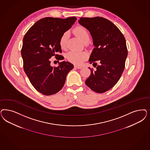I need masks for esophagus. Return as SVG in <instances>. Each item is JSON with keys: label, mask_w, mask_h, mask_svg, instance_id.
Wrapping results in <instances>:
<instances>
[{"label": "esophagus", "mask_w": 150, "mask_h": 150, "mask_svg": "<svg viewBox=\"0 0 150 150\" xmlns=\"http://www.w3.org/2000/svg\"><path fill=\"white\" fill-rule=\"evenodd\" d=\"M74 67L76 68H77V69H81L82 67H81V66H77V65H74Z\"/></svg>", "instance_id": "obj_1"}]
</instances>
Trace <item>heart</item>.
I'll use <instances>...</instances> for the list:
<instances>
[{"instance_id": "b5f03b06", "label": "heart", "mask_w": 150, "mask_h": 150, "mask_svg": "<svg viewBox=\"0 0 150 150\" xmlns=\"http://www.w3.org/2000/svg\"><path fill=\"white\" fill-rule=\"evenodd\" d=\"M74 32L78 37L84 43H87L90 40V34L86 28L83 26H78L74 29ZM68 33H64L61 36L59 43L61 47L65 49L67 47ZM87 54L85 52L70 51L66 54V58L71 62L77 65H81L86 59Z\"/></svg>"}]
</instances>
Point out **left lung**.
Instances as JSON below:
<instances>
[{"label": "left lung", "mask_w": 150, "mask_h": 150, "mask_svg": "<svg viewBox=\"0 0 150 150\" xmlns=\"http://www.w3.org/2000/svg\"><path fill=\"white\" fill-rule=\"evenodd\" d=\"M79 23L90 32L95 47L89 59L93 68L86 84L92 91L103 93L119 81L127 56L125 39L116 25L102 17L81 18Z\"/></svg>", "instance_id": "8db88e82"}]
</instances>
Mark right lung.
<instances>
[{"label": "right lung", "instance_id": "add662e5", "mask_svg": "<svg viewBox=\"0 0 150 150\" xmlns=\"http://www.w3.org/2000/svg\"><path fill=\"white\" fill-rule=\"evenodd\" d=\"M76 20L75 16L45 18L38 21L25 35L21 50L24 70L33 87L44 95L51 96L59 92L73 68L72 63L65 61L52 67L50 58L55 56L57 61L64 59L57 54L62 53L59 39Z\"/></svg>", "mask_w": 150, "mask_h": 150}]
</instances>
